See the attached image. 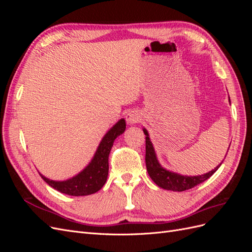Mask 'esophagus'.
Here are the masks:
<instances>
[{
    "mask_svg": "<svg viewBox=\"0 0 252 252\" xmlns=\"http://www.w3.org/2000/svg\"><path fill=\"white\" fill-rule=\"evenodd\" d=\"M126 121L128 124L130 125H133V124H136L139 123V122L141 121V114L138 110H129L127 113H126Z\"/></svg>",
    "mask_w": 252,
    "mask_h": 252,
    "instance_id": "1",
    "label": "esophagus"
}]
</instances>
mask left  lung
Segmentation results:
<instances>
[{
  "instance_id": "1",
  "label": "left lung",
  "mask_w": 252,
  "mask_h": 252,
  "mask_svg": "<svg viewBox=\"0 0 252 252\" xmlns=\"http://www.w3.org/2000/svg\"><path fill=\"white\" fill-rule=\"evenodd\" d=\"M143 131L146 135V157H145V162H146L148 174L150 175L151 180L158 187L163 189L172 190V191H185V190L191 189L209 179L222 165V163H220L213 170L202 175H196V177H187V175H181L179 173L166 170L158 161L155 148L150 142L147 130L144 128Z\"/></svg>"
}]
</instances>
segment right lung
<instances>
[{"instance_id":"add662e5","label":"right lung","mask_w":252,"mask_h":252,"mask_svg":"<svg viewBox=\"0 0 252 252\" xmlns=\"http://www.w3.org/2000/svg\"><path fill=\"white\" fill-rule=\"evenodd\" d=\"M126 122L121 119L110 130L104 135L103 140L95 151V155L85 169L75 177L66 181H52L40 173L42 179L49 186L58 191L68 195H89L100 190L108 177V157L113 146V142L125 131Z\"/></svg>"}]
</instances>
